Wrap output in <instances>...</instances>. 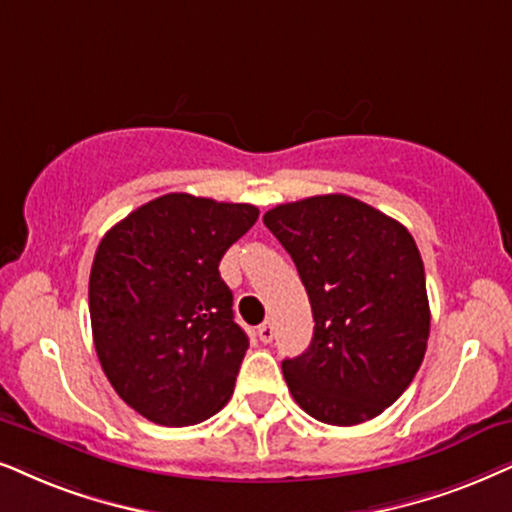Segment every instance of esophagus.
I'll return each mask as SVG.
<instances>
[{
    "label": "esophagus",
    "mask_w": 512,
    "mask_h": 512,
    "mask_svg": "<svg viewBox=\"0 0 512 512\" xmlns=\"http://www.w3.org/2000/svg\"><path fill=\"white\" fill-rule=\"evenodd\" d=\"M274 335H276V331H274V323L271 321H264L260 328H257V338H260L262 342H271L274 340Z\"/></svg>",
    "instance_id": "34e87169"
}]
</instances>
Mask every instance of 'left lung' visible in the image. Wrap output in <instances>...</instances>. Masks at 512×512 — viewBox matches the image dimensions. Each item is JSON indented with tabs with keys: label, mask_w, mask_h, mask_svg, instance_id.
Here are the masks:
<instances>
[{
	"label": "left lung",
	"mask_w": 512,
	"mask_h": 512,
	"mask_svg": "<svg viewBox=\"0 0 512 512\" xmlns=\"http://www.w3.org/2000/svg\"><path fill=\"white\" fill-rule=\"evenodd\" d=\"M267 229L293 257L314 314L307 352L283 361L302 411L328 425H359L401 397L430 335L425 269L397 219L328 193L276 205Z\"/></svg>",
	"instance_id": "8db88e82"
}]
</instances>
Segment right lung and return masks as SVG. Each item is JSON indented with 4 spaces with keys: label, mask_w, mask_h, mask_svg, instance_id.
Instances as JSON below:
<instances>
[{
    "label": "right lung",
    "mask_w": 512,
    "mask_h": 512,
    "mask_svg": "<svg viewBox=\"0 0 512 512\" xmlns=\"http://www.w3.org/2000/svg\"><path fill=\"white\" fill-rule=\"evenodd\" d=\"M257 217L248 203L167 193L101 238L89 274L94 347L113 390L153 423L196 425L234 392L250 342L219 262Z\"/></svg>",
    "instance_id": "add662e5"
}]
</instances>
